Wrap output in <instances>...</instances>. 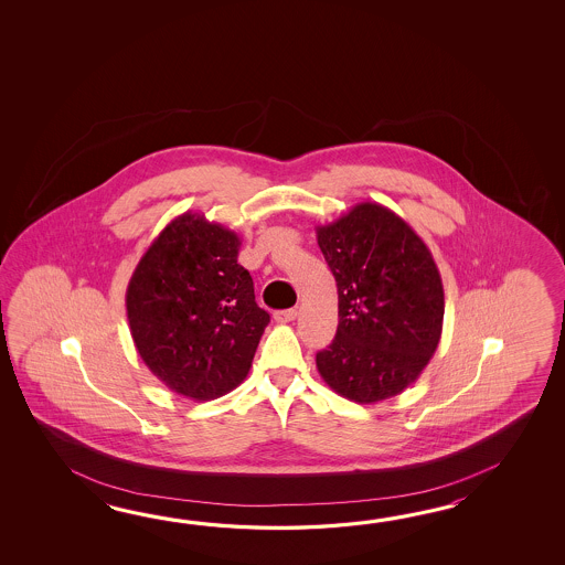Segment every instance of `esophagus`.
<instances>
[{
    "label": "esophagus",
    "instance_id": "1",
    "mask_svg": "<svg viewBox=\"0 0 565 565\" xmlns=\"http://www.w3.org/2000/svg\"><path fill=\"white\" fill-rule=\"evenodd\" d=\"M297 315H299L297 309H287V311L275 312V319H277L278 323H290V321L297 319Z\"/></svg>",
    "mask_w": 565,
    "mask_h": 565
}]
</instances>
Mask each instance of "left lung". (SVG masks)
Listing matches in <instances>:
<instances>
[{"label":"left lung","mask_w":565,"mask_h":565,"mask_svg":"<svg viewBox=\"0 0 565 565\" xmlns=\"http://www.w3.org/2000/svg\"><path fill=\"white\" fill-rule=\"evenodd\" d=\"M339 295V324L317 370L339 396L375 404L402 394L443 335L445 288L408 222L375 202L317 226Z\"/></svg>","instance_id":"8db88e82"}]
</instances>
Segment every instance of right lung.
Instances as JSON below:
<instances>
[{
	"instance_id": "right-lung-1",
	"label": "right lung",
	"mask_w": 565,
	"mask_h": 565,
	"mask_svg": "<svg viewBox=\"0 0 565 565\" xmlns=\"http://www.w3.org/2000/svg\"><path fill=\"white\" fill-rule=\"evenodd\" d=\"M241 244L236 232L185 212L161 230L127 287L141 360L171 392L195 402L244 382L270 321L238 265Z\"/></svg>"
}]
</instances>
